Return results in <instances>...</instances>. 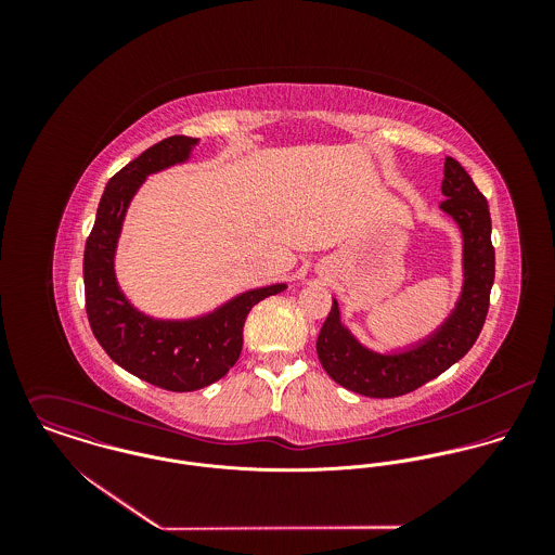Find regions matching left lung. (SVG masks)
<instances>
[{
  "mask_svg": "<svg viewBox=\"0 0 555 555\" xmlns=\"http://www.w3.org/2000/svg\"><path fill=\"white\" fill-rule=\"evenodd\" d=\"M440 209L449 214L464 237V288L451 317L431 335L403 352L380 354L357 341L341 324L339 306L331 312L318 335L317 352L324 372L344 389L365 397H399L423 387L473 346L489 310V293L495 275L491 245V218L485 196L457 159H444Z\"/></svg>",
  "mask_w": 555,
  "mask_h": 555,
  "instance_id": "1",
  "label": "left lung"
}]
</instances>
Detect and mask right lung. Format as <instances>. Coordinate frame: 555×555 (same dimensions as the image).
Wrapping results in <instances>:
<instances>
[{
  "label": "right lung",
  "mask_w": 555,
  "mask_h": 555,
  "mask_svg": "<svg viewBox=\"0 0 555 555\" xmlns=\"http://www.w3.org/2000/svg\"><path fill=\"white\" fill-rule=\"evenodd\" d=\"M196 143L198 139L190 137H168L111 177L82 258L85 310L100 346L126 372L175 393L220 380L237 363L249 310L286 288V284L254 288L192 320L145 317L119 291L115 249L132 196L147 175L190 158Z\"/></svg>",
  "instance_id": "1"
}]
</instances>
